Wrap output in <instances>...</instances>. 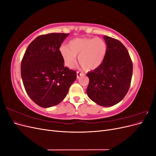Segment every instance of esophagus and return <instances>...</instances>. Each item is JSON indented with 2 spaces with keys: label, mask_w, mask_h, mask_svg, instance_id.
I'll return each mask as SVG.
<instances>
[{
  "label": "esophagus",
  "mask_w": 156,
  "mask_h": 156,
  "mask_svg": "<svg viewBox=\"0 0 156 156\" xmlns=\"http://www.w3.org/2000/svg\"><path fill=\"white\" fill-rule=\"evenodd\" d=\"M83 73H81V72H77V77L79 78L80 76H81V75H83Z\"/></svg>",
  "instance_id": "obj_1"
}]
</instances>
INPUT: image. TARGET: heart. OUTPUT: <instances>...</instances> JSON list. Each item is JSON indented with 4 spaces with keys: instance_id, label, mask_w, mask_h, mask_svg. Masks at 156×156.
<instances>
[{
    "instance_id": "obj_1",
    "label": "heart",
    "mask_w": 156,
    "mask_h": 156,
    "mask_svg": "<svg viewBox=\"0 0 156 156\" xmlns=\"http://www.w3.org/2000/svg\"><path fill=\"white\" fill-rule=\"evenodd\" d=\"M64 64L71 68L77 62L87 71L98 68L102 64L107 53L105 41L100 37L74 39L69 41L68 48L63 46L60 49Z\"/></svg>"
}]
</instances>
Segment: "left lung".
Masks as SVG:
<instances>
[{"mask_svg":"<svg viewBox=\"0 0 156 156\" xmlns=\"http://www.w3.org/2000/svg\"><path fill=\"white\" fill-rule=\"evenodd\" d=\"M107 45L104 60L98 68L87 73V95L103 107L116 105L123 99L131 84L133 63L126 47L111 37L104 36Z\"/></svg>","mask_w":156,"mask_h":156,"instance_id":"1","label":"left lung"}]
</instances>
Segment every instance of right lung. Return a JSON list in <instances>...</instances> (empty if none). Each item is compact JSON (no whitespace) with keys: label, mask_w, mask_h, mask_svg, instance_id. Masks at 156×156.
<instances>
[{"label":"right lung","mask_w":156,"mask_h":156,"mask_svg":"<svg viewBox=\"0 0 156 156\" xmlns=\"http://www.w3.org/2000/svg\"><path fill=\"white\" fill-rule=\"evenodd\" d=\"M69 34L50 33L37 36L28 46L21 64L23 85L37 105H58L77 78L75 71L64 66L60 47Z\"/></svg>","instance_id":"right-lung-1"}]
</instances>
